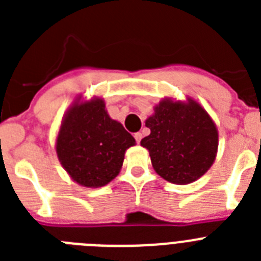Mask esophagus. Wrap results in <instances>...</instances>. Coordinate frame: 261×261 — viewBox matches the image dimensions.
Wrapping results in <instances>:
<instances>
[{"instance_id":"1","label":"esophagus","mask_w":261,"mask_h":261,"mask_svg":"<svg viewBox=\"0 0 261 261\" xmlns=\"http://www.w3.org/2000/svg\"><path fill=\"white\" fill-rule=\"evenodd\" d=\"M135 140H136V142H137V144H140V142H141V140H142V133H140V132L135 133Z\"/></svg>"}]
</instances>
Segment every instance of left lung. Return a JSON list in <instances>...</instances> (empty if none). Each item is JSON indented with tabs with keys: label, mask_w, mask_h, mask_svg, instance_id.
Returning <instances> with one entry per match:
<instances>
[{
	"label": "left lung",
	"mask_w": 261,
	"mask_h": 261,
	"mask_svg": "<svg viewBox=\"0 0 261 261\" xmlns=\"http://www.w3.org/2000/svg\"><path fill=\"white\" fill-rule=\"evenodd\" d=\"M150 135L141 145L154 170L170 183L188 184L208 171L216 158L218 133L213 120L195 100H162L146 120Z\"/></svg>",
	"instance_id": "left-lung-1"
}]
</instances>
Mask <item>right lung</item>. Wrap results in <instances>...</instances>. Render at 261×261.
<instances>
[{"label": "right lung", "mask_w": 261, "mask_h": 261, "mask_svg": "<svg viewBox=\"0 0 261 261\" xmlns=\"http://www.w3.org/2000/svg\"><path fill=\"white\" fill-rule=\"evenodd\" d=\"M102 99L75 103L60 128L56 151L71 179L84 187L110 183L135 138L106 112Z\"/></svg>", "instance_id": "right-lung-1"}]
</instances>
